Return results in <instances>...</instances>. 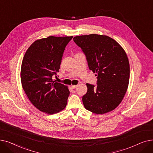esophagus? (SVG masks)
Masks as SVG:
<instances>
[{"mask_svg":"<svg viewBox=\"0 0 153 153\" xmlns=\"http://www.w3.org/2000/svg\"><path fill=\"white\" fill-rule=\"evenodd\" d=\"M77 86H78V85H71V87L72 88L75 89V88H76Z\"/></svg>","mask_w":153,"mask_h":153,"instance_id":"34e87169","label":"esophagus"}]
</instances>
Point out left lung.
Segmentation results:
<instances>
[{
    "instance_id": "8db88e82",
    "label": "left lung",
    "mask_w": 153,
    "mask_h": 153,
    "mask_svg": "<svg viewBox=\"0 0 153 153\" xmlns=\"http://www.w3.org/2000/svg\"><path fill=\"white\" fill-rule=\"evenodd\" d=\"M73 40L97 76L96 86L86 83L88 90L82 97L85 108L99 114L113 110L124 98L129 80V63L124 49L106 35L76 36Z\"/></svg>"
}]
</instances>
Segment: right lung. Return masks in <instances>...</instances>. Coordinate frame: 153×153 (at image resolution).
Here are the masks:
<instances>
[{
    "instance_id": "obj_1",
    "label": "right lung",
    "mask_w": 153,
    "mask_h": 153,
    "mask_svg": "<svg viewBox=\"0 0 153 153\" xmlns=\"http://www.w3.org/2000/svg\"><path fill=\"white\" fill-rule=\"evenodd\" d=\"M73 37H53L35 41L22 63V88L30 102L42 112L56 113L66 107L70 91L67 86L53 81L59 71L65 47Z\"/></svg>"
}]
</instances>
